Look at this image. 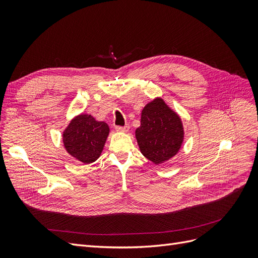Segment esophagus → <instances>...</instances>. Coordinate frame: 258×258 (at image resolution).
Instances as JSON below:
<instances>
[{"label":"esophagus","mask_w":258,"mask_h":258,"mask_svg":"<svg viewBox=\"0 0 258 258\" xmlns=\"http://www.w3.org/2000/svg\"><path fill=\"white\" fill-rule=\"evenodd\" d=\"M129 130V126H123V127H116V131L121 132V134H124V132H127Z\"/></svg>","instance_id":"1"}]
</instances>
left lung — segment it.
I'll list each match as a JSON object with an SVG mask.
<instances>
[{
    "instance_id": "left-lung-1",
    "label": "left lung",
    "mask_w": 258,
    "mask_h": 258,
    "mask_svg": "<svg viewBox=\"0 0 258 258\" xmlns=\"http://www.w3.org/2000/svg\"><path fill=\"white\" fill-rule=\"evenodd\" d=\"M184 136L181 117L162 98L156 97L143 107L136 139L140 152L154 165H162L177 155Z\"/></svg>"
}]
</instances>
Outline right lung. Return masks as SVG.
<instances>
[{"label": "right lung", "instance_id": "1", "mask_svg": "<svg viewBox=\"0 0 258 258\" xmlns=\"http://www.w3.org/2000/svg\"><path fill=\"white\" fill-rule=\"evenodd\" d=\"M110 127L89 114L74 116L62 132V142L67 153L85 165L95 162L103 152Z\"/></svg>", "mask_w": 258, "mask_h": 258}]
</instances>
